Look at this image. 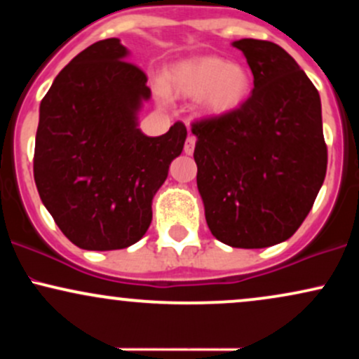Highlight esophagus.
Wrapping results in <instances>:
<instances>
[{"instance_id":"1","label":"esophagus","mask_w":359,"mask_h":359,"mask_svg":"<svg viewBox=\"0 0 359 359\" xmlns=\"http://www.w3.org/2000/svg\"><path fill=\"white\" fill-rule=\"evenodd\" d=\"M194 148H196V138L192 137V135H189L187 140H185V145H184V151L187 155H192L194 154Z\"/></svg>"}]
</instances>
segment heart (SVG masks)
Masks as SVG:
<instances>
[{
	"label": "heart",
	"instance_id": "b5f03b06",
	"mask_svg": "<svg viewBox=\"0 0 359 359\" xmlns=\"http://www.w3.org/2000/svg\"><path fill=\"white\" fill-rule=\"evenodd\" d=\"M253 77L241 64L217 55H199L175 62L167 69L158 94L197 97V109L205 118L231 116L248 101Z\"/></svg>",
	"mask_w": 359,
	"mask_h": 359
}]
</instances>
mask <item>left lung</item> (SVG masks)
I'll return each instance as SVG.
<instances>
[{"label":"left lung","mask_w":359,"mask_h":359,"mask_svg":"<svg viewBox=\"0 0 359 359\" xmlns=\"http://www.w3.org/2000/svg\"><path fill=\"white\" fill-rule=\"evenodd\" d=\"M253 93L231 116L192 126L197 189L212 236L233 248L288 240L323 187L327 148L320 97L277 43L241 39Z\"/></svg>","instance_id":"1"}]
</instances>
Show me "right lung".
<instances>
[{"instance_id": "add662e5", "label": "right lung", "mask_w": 359, "mask_h": 359, "mask_svg": "<svg viewBox=\"0 0 359 359\" xmlns=\"http://www.w3.org/2000/svg\"><path fill=\"white\" fill-rule=\"evenodd\" d=\"M128 57L119 39L93 43L40 102L35 184L60 231L82 250H121L142 240L151 201L187 138L182 123L160 137L140 130L151 93Z\"/></svg>"}]
</instances>
